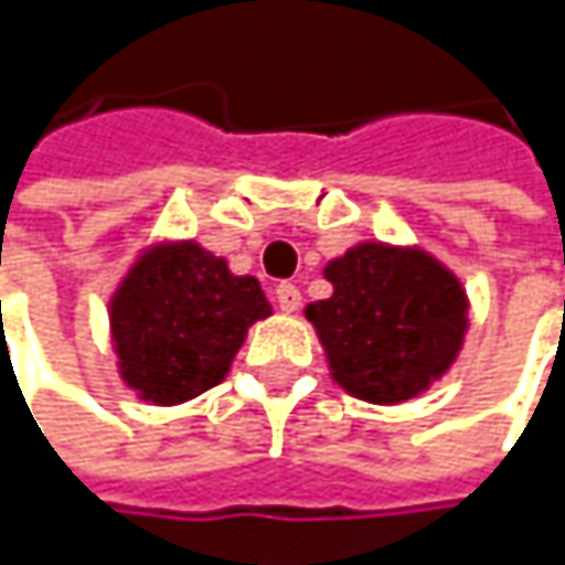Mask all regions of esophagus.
Here are the masks:
<instances>
[{
  "instance_id": "1",
  "label": "esophagus",
  "mask_w": 565,
  "mask_h": 565,
  "mask_svg": "<svg viewBox=\"0 0 565 565\" xmlns=\"http://www.w3.org/2000/svg\"><path fill=\"white\" fill-rule=\"evenodd\" d=\"M275 300H278V307H281L284 313H294L297 307H300V290L294 287V284H278L275 287Z\"/></svg>"
}]
</instances>
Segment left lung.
I'll return each instance as SVG.
<instances>
[{"label": "left lung", "mask_w": 565, "mask_h": 565, "mask_svg": "<svg viewBox=\"0 0 565 565\" xmlns=\"http://www.w3.org/2000/svg\"><path fill=\"white\" fill-rule=\"evenodd\" d=\"M327 300L303 307L340 390L398 405L428 393L471 327L461 278L418 245L360 242L327 262Z\"/></svg>", "instance_id": "obj_1"}]
</instances>
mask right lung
<instances>
[{
    "mask_svg": "<svg viewBox=\"0 0 565 565\" xmlns=\"http://www.w3.org/2000/svg\"><path fill=\"white\" fill-rule=\"evenodd\" d=\"M110 347L127 390L179 405L218 386L248 327L271 317L258 278L232 275L192 238L153 242L110 294Z\"/></svg>",
    "mask_w": 565,
    "mask_h": 565,
    "instance_id": "obj_1",
    "label": "right lung"
}]
</instances>
